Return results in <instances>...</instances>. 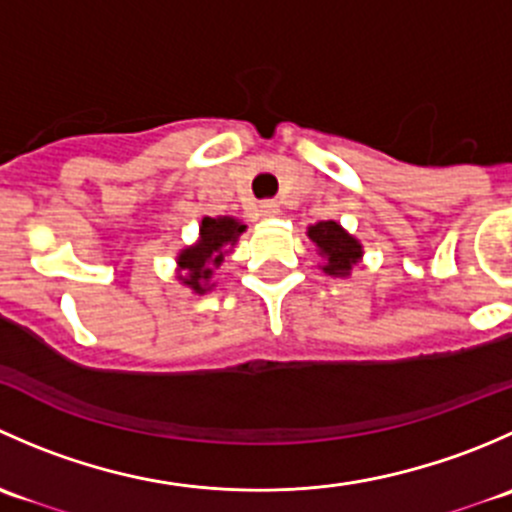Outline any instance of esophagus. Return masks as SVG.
<instances>
[{"label": "esophagus", "mask_w": 512, "mask_h": 512, "mask_svg": "<svg viewBox=\"0 0 512 512\" xmlns=\"http://www.w3.org/2000/svg\"><path fill=\"white\" fill-rule=\"evenodd\" d=\"M260 215L262 218H277V215H280V205L275 203V200H265V203L260 205Z\"/></svg>", "instance_id": "34e87169"}]
</instances>
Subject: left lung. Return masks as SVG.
Wrapping results in <instances>:
<instances>
[{
	"instance_id": "1",
	"label": "left lung",
	"mask_w": 512,
	"mask_h": 512,
	"mask_svg": "<svg viewBox=\"0 0 512 512\" xmlns=\"http://www.w3.org/2000/svg\"><path fill=\"white\" fill-rule=\"evenodd\" d=\"M307 237L317 247V255L322 257L319 270L329 277H349L364 257V245L337 220H319L309 225Z\"/></svg>"
}]
</instances>
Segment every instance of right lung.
<instances>
[{"label":"right lung","mask_w":512,"mask_h":512,"mask_svg":"<svg viewBox=\"0 0 512 512\" xmlns=\"http://www.w3.org/2000/svg\"><path fill=\"white\" fill-rule=\"evenodd\" d=\"M247 225L230 215H218L200 220L198 240L183 247L175 257V280L183 287L193 289V294H205L215 287V270L223 265L227 252L237 245Z\"/></svg>","instance_id":"obj_1"}]
</instances>
